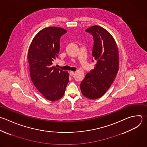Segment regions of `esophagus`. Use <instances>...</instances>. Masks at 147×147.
Listing matches in <instances>:
<instances>
[{
    "mask_svg": "<svg viewBox=\"0 0 147 147\" xmlns=\"http://www.w3.org/2000/svg\"><path fill=\"white\" fill-rule=\"evenodd\" d=\"M74 74H75V72L72 71H69V75H70L71 76L74 75Z\"/></svg>",
    "mask_w": 147,
    "mask_h": 147,
    "instance_id": "1",
    "label": "esophagus"
}]
</instances>
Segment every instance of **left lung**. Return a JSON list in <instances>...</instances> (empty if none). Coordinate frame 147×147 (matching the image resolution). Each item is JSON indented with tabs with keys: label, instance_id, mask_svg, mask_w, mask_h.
<instances>
[{
	"label": "left lung",
	"instance_id": "obj_1",
	"mask_svg": "<svg viewBox=\"0 0 147 147\" xmlns=\"http://www.w3.org/2000/svg\"><path fill=\"white\" fill-rule=\"evenodd\" d=\"M86 32L93 36L92 55L96 64L81 82L80 89L85 97L96 99L106 93L115 79L119 68V53L113 37L102 27L92 26Z\"/></svg>",
	"mask_w": 147,
	"mask_h": 147
}]
</instances>
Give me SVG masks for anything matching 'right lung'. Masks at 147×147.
<instances>
[{
    "instance_id": "add662e5",
    "label": "right lung",
    "mask_w": 147,
    "mask_h": 147,
    "mask_svg": "<svg viewBox=\"0 0 147 147\" xmlns=\"http://www.w3.org/2000/svg\"><path fill=\"white\" fill-rule=\"evenodd\" d=\"M67 32L61 28H45L35 36L28 51L32 81L37 90L52 102L63 97L69 82L68 72L53 65L60 51V37Z\"/></svg>"
}]
</instances>
